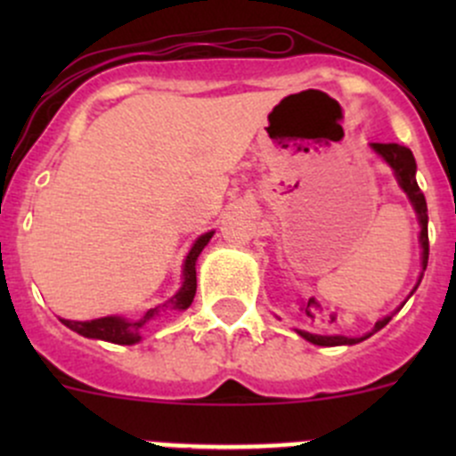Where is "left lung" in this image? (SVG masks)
<instances>
[{
  "label": "left lung",
  "instance_id": "8db88e82",
  "mask_svg": "<svg viewBox=\"0 0 456 456\" xmlns=\"http://www.w3.org/2000/svg\"><path fill=\"white\" fill-rule=\"evenodd\" d=\"M370 150L375 151V154L379 156L384 163H388L390 169H393V174H395V178H397L399 187H402L403 194L408 196V200H411L412 209H415V214H417V220H419V227H421V232H419L421 273H419V280H417L415 289L411 291V296H412V293L417 291V287H419L421 278H424V271L428 266V205H426V196L421 194L419 185H417L415 156H412V151L408 150V147L397 145V142H370ZM403 305H406V302H403ZM402 306H399V309H402ZM397 311H395V314H397ZM390 317H393V315L381 317V320L377 322L375 326H372L370 333L362 335V338H346V335H315V333H309V330H300V329H296V330L302 335V338L306 339V342L317 344V346H353V344L362 342V339L370 338L372 333H377L379 329H384V326L390 322Z\"/></svg>",
  "mask_w": 456,
  "mask_h": 456
}]
</instances>
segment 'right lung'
Returning a JSON list of instances; mask_svg holds the SVG:
<instances>
[{
  "instance_id": "right-lung-1",
  "label": "right lung",
  "mask_w": 456,
  "mask_h": 456,
  "mask_svg": "<svg viewBox=\"0 0 456 456\" xmlns=\"http://www.w3.org/2000/svg\"><path fill=\"white\" fill-rule=\"evenodd\" d=\"M214 233L216 232L202 233V236L196 238L194 245H191L190 254L185 256V262H183L181 289H178L167 302L154 306V309H147L139 320H127V317H121V315H108V317H99V320H86V322L61 320V322L70 330H75V333L84 335V338H90V339H103V342L126 344V346H132V344L141 342V330L145 329L150 322H154L156 317L163 314V311L190 309L196 296V260H199L200 251L205 249L207 242L211 240Z\"/></svg>"
}]
</instances>
